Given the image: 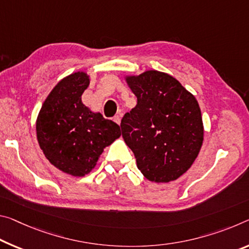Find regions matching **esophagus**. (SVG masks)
I'll return each instance as SVG.
<instances>
[{
    "label": "esophagus",
    "instance_id": "1",
    "mask_svg": "<svg viewBox=\"0 0 249 249\" xmlns=\"http://www.w3.org/2000/svg\"><path fill=\"white\" fill-rule=\"evenodd\" d=\"M114 122H115V123H117L118 125L121 124V116L120 115H116L115 117H114Z\"/></svg>",
    "mask_w": 249,
    "mask_h": 249
}]
</instances>
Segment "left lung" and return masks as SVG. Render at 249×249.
I'll return each instance as SVG.
<instances>
[{"mask_svg": "<svg viewBox=\"0 0 249 249\" xmlns=\"http://www.w3.org/2000/svg\"><path fill=\"white\" fill-rule=\"evenodd\" d=\"M137 104L122 118V136L143 175L155 183L175 180L192 166L204 140L195 96L171 75L146 71L126 77Z\"/></svg>", "mask_w": 249, "mask_h": 249, "instance_id": "obj_1", "label": "left lung"}]
</instances>
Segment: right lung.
I'll return each mask as SVG.
<instances>
[{"instance_id":"obj_1","label":"right lung","mask_w":249,"mask_h":249,"mask_svg":"<svg viewBox=\"0 0 249 249\" xmlns=\"http://www.w3.org/2000/svg\"><path fill=\"white\" fill-rule=\"evenodd\" d=\"M89 78L77 72L63 78L42 105L36 121L39 147L60 171L84 176L103 149L121 136L120 126L82 103Z\"/></svg>"}]
</instances>
